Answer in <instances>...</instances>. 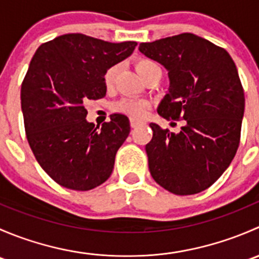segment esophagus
Masks as SVG:
<instances>
[{"mask_svg": "<svg viewBox=\"0 0 259 259\" xmlns=\"http://www.w3.org/2000/svg\"><path fill=\"white\" fill-rule=\"evenodd\" d=\"M143 124H145L143 120L137 119V117H130V125H132V127H137V126H139V125H143Z\"/></svg>", "mask_w": 259, "mask_h": 259, "instance_id": "34e87169", "label": "esophagus"}]
</instances>
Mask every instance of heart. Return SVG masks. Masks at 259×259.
Segmentation results:
<instances>
[{"label":"heart","instance_id":"b5f03b06","mask_svg":"<svg viewBox=\"0 0 259 259\" xmlns=\"http://www.w3.org/2000/svg\"><path fill=\"white\" fill-rule=\"evenodd\" d=\"M135 67H137V71L139 72V75L144 80L150 77L151 75L161 74V70L159 67V65L155 61H153V60L145 59V57L138 59L137 62H135ZM116 72L117 66L116 65H113L104 74V83H105V86L108 89L113 88ZM148 108L149 103L146 100H143V99H122V100H120L119 103H116L114 105L115 111L130 115V116H142Z\"/></svg>","mask_w":259,"mask_h":259}]
</instances>
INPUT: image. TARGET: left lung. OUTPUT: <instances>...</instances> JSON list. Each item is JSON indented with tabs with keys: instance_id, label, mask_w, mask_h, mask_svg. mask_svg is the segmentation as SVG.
Listing matches in <instances>:
<instances>
[{
	"instance_id": "1",
	"label": "left lung",
	"mask_w": 259,
	"mask_h": 259,
	"mask_svg": "<svg viewBox=\"0 0 259 259\" xmlns=\"http://www.w3.org/2000/svg\"><path fill=\"white\" fill-rule=\"evenodd\" d=\"M139 51L168 70L169 90L158 106L164 119H184L178 134L151 122L149 170L177 195L209 188L233 160L241 139L244 91L231 55L194 33L143 42Z\"/></svg>"
}]
</instances>
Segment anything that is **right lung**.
Instances as JSON below:
<instances>
[{
  "instance_id": "right-lung-1",
  "label": "right lung",
  "mask_w": 259,
  "mask_h": 259,
  "mask_svg": "<svg viewBox=\"0 0 259 259\" xmlns=\"http://www.w3.org/2000/svg\"><path fill=\"white\" fill-rule=\"evenodd\" d=\"M137 45L66 33L36 50L21 86L26 137L41 168L62 187L90 190L113 173L129 119L113 114L99 129L86 120L85 103L106 95L105 71Z\"/></svg>"
}]
</instances>
